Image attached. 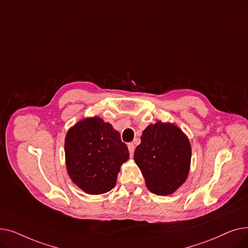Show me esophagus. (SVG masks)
<instances>
[{
    "label": "esophagus",
    "instance_id": "obj_1",
    "mask_svg": "<svg viewBox=\"0 0 248 248\" xmlns=\"http://www.w3.org/2000/svg\"><path fill=\"white\" fill-rule=\"evenodd\" d=\"M127 148H128L129 155H131V157H133L134 152H135V145H134V142H129V144L127 145Z\"/></svg>",
    "mask_w": 248,
    "mask_h": 248
}]
</instances>
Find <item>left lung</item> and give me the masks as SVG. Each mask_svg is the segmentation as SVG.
Instances as JSON below:
<instances>
[{"label": "left lung", "instance_id": "8db88e82", "mask_svg": "<svg viewBox=\"0 0 248 248\" xmlns=\"http://www.w3.org/2000/svg\"><path fill=\"white\" fill-rule=\"evenodd\" d=\"M134 159L155 195L174 193L187 179L191 146L188 138L172 124L158 122L142 132Z\"/></svg>", "mask_w": 248, "mask_h": 248}]
</instances>
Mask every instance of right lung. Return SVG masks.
Listing matches in <instances>:
<instances>
[{
  "instance_id": "add662e5",
  "label": "right lung",
  "mask_w": 248,
  "mask_h": 248,
  "mask_svg": "<svg viewBox=\"0 0 248 248\" xmlns=\"http://www.w3.org/2000/svg\"><path fill=\"white\" fill-rule=\"evenodd\" d=\"M129 157L119 132L99 117L77 123L65 138V158L71 180L91 195L110 191Z\"/></svg>"
}]
</instances>
